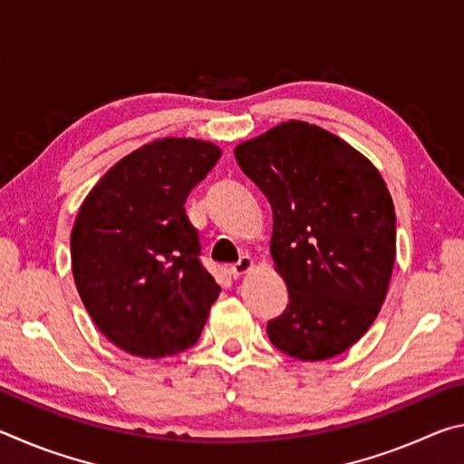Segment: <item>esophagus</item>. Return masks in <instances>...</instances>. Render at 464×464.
Wrapping results in <instances>:
<instances>
[{
	"instance_id": "obj_1",
	"label": "esophagus",
	"mask_w": 464,
	"mask_h": 464,
	"mask_svg": "<svg viewBox=\"0 0 464 464\" xmlns=\"http://www.w3.org/2000/svg\"><path fill=\"white\" fill-rule=\"evenodd\" d=\"M251 266H254V260H251V256H247V254H246V256H241L237 262L229 266V272L233 274L235 278H237V276H241L243 272H247V270L251 268Z\"/></svg>"
}]
</instances>
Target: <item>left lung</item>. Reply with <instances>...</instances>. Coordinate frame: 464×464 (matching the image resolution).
Returning <instances> with one entry per match:
<instances>
[{
	"instance_id": "8db88e82",
	"label": "left lung",
	"mask_w": 464,
	"mask_h": 464,
	"mask_svg": "<svg viewBox=\"0 0 464 464\" xmlns=\"http://www.w3.org/2000/svg\"><path fill=\"white\" fill-rule=\"evenodd\" d=\"M235 160L270 202V251L288 288L270 342L298 360L342 354L379 315L395 264V207L381 174L301 121L246 140Z\"/></svg>"
}]
</instances>
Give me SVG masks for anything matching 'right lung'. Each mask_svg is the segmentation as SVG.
I'll use <instances>...</instances> for the list:
<instances>
[{
	"instance_id": "add662e5",
	"label": "right lung",
	"mask_w": 464,
	"mask_h": 464,
	"mask_svg": "<svg viewBox=\"0 0 464 464\" xmlns=\"http://www.w3.org/2000/svg\"><path fill=\"white\" fill-rule=\"evenodd\" d=\"M218 157L204 140H153L116 163L82 204L72 233L77 293L100 332L129 354L190 348L221 293L184 208Z\"/></svg>"
}]
</instances>
